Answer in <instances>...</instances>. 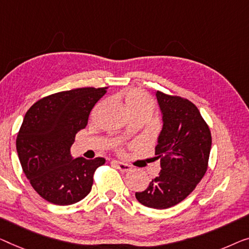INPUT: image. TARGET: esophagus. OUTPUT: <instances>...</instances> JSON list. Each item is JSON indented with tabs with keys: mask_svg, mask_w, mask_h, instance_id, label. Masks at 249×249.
<instances>
[{
	"mask_svg": "<svg viewBox=\"0 0 249 249\" xmlns=\"http://www.w3.org/2000/svg\"><path fill=\"white\" fill-rule=\"evenodd\" d=\"M114 164L116 165V168L122 172H128V171H131V169H132V166L127 164V163H124L121 161H114Z\"/></svg>",
	"mask_w": 249,
	"mask_h": 249,
	"instance_id": "obj_1",
	"label": "esophagus"
}]
</instances>
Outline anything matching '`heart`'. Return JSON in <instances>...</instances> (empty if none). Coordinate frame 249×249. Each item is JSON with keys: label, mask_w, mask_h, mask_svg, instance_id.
Listing matches in <instances>:
<instances>
[{"label": "heart", "mask_w": 249, "mask_h": 249, "mask_svg": "<svg viewBox=\"0 0 249 249\" xmlns=\"http://www.w3.org/2000/svg\"><path fill=\"white\" fill-rule=\"evenodd\" d=\"M125 105L127 107L128 112L133 114L140 110H153V102L150 96L139 89H131L124 94Z\"/></svg>", "instance_id": "b5f03b06"}]
</instances>
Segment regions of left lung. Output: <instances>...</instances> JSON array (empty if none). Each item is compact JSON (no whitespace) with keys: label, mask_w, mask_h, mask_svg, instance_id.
<instances>
[{"label":"left lung","mask_w":249,"mask_h":249,"mask_svg":"<svg viewBox=\"0 0 249 249\" xmlns=\"http://www.w3.org/2000/svg\"><path fill=\"white\" fill-rule=\"evenodd\" d=\"M155 96L163 123L155 146L161 171L135 196L143 206L166 209L187 198L205 176L211 134L195 104L161 91Z\"/></svg>","instance_id":"left-lung-1"}]
</instances>
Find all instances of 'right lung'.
I'll use <instances>...</instances> for the list:
<instances>
[{
	"instance_id": "add662e5",
	"label": "right lung",
	"mask_w": 249,
	"mask_h": 249,
	"mask_svg": "<svg viewBox=\"0 0 249 249\" xmlns=\"http://www.w3.org/2000/svg\"><path fill=\"white\" fill-rule=\"evenodd\" d=\"M106 89L57 92L33 104L25 114L17 137L18 160L33 189L53 205L84 199L91 190L95 170L105 163L104 158L73 159L70 148Z\"/></svg>"
}]
</instances>
